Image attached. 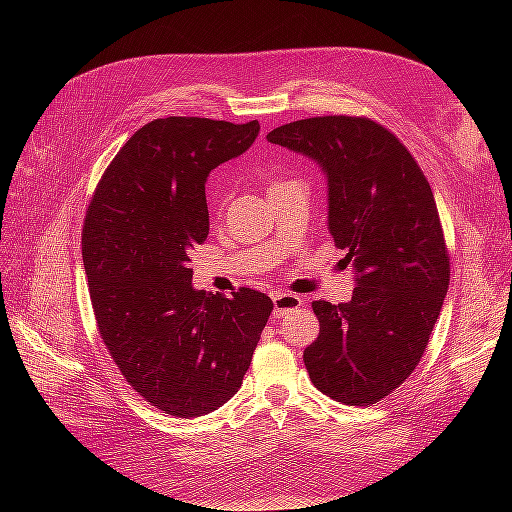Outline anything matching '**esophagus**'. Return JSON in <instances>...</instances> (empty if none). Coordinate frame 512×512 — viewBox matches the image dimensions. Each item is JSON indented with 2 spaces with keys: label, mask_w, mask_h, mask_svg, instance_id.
Masks as SVG:
<instances>
[{
  "label": "esophagus",
  "mask_w": 512,
  "mask_h": 512,
  "mask_svg": "<svg viewBox=\"0 0 512 512\" xmlns=\"http://www.w3.org/2000/svg\"><path fill=\"white\" fill-rule=\"evenodd\" d=\"M303 305V299L299 294H292V292H275L273 294V316L275 318H282L292 309H297Z\"/></svg>",
  "instance_id": "esophagus-1"
}]
</instances>
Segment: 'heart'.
<instances>
[{"mask_svg": "<svg viewBox=\"0 0 512 512\" xmlns=\"http://www.w3.org/2000/svg\"><path fill=\"white\" fill-rule=\"evenodd\" d=\"M277 183H282V181H273V183H271V188H273V185H277ZM271 188H269V190H271Z\"/></svg>", "mask_w": 512, "mask_h": 512, "instance_id": "obj_1", "label": "heart"}]
</instances>
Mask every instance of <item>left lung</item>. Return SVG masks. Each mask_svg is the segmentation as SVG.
<instances>
[{
    "instance_id": "left-lung-1",
    "label": "left lung",
    "mask_w": 512,
    "mask_h": 512,
    "mask_svg": "<svg viewBox=\"0 0 512 512\" xmlns=\"http://www.w3.org/2000/svg\"><path fill=\"white\" fill-rule=\"evenodd\" d=\"M267 138L320 164L329 230L356 271L348 303H312L320 333L303 352L309 378L346 406L376 404L416 369L448 290L431 185L404 143L367 117L299 119Z\"/></svg>"
}]
</instances>
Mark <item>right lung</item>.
Here are the masks:
<instances>
[{"label":"right lung","mask_w":512,"mask_h":512,"mask_svg":"<svg viewBox=\"0 0 512 512\" xmlns=\"http://www.w3.org/2000/svg\"><path fill=\"white\" fill-rule=\"evenodd\" d=\"M258 132V121L153 119L119 149L85 213L83 265L104 346L138 395L179 418L239 391L273 312L252 288L232 299L196 290L190 269L209 235L205 181Z\"/></svg>","instance_id":"obj_1"}]
</instances>
